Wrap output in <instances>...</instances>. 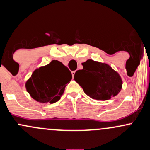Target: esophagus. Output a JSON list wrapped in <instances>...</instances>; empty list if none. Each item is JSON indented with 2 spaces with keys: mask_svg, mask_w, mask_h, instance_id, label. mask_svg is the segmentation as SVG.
Returning <instances> with one entry per match:
<instances>
[{
  "mask_svg": "<svg viewBox=\"0 0 150 150\" xmlns=\"http://www.w3.org/2000/svg\"><path fill=\"white\" fill-rule=\"evenodd\" d=\"M75 71H72V75H73V77H74V75H75Z\"/></svg>",
  "mask_w": 150,
  "mask_h": 150,
  "instance_id": "34e87169",
  "label": "esophagus"
}]
</instances>
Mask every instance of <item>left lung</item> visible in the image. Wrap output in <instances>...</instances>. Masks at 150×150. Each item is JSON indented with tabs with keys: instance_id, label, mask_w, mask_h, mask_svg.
<instances>
[{
	"instance_id": "8db88e82",
	"label": "left lung",
	"mask_w": 150,
	"mask_h": 150,
	"mask_svg": "<svg viewBox=\"0 0 150 150\" xmlns=\"http://www.w3.org/2000/svg\"><path fill=\"white\" fill-rule=\"evenodd\" d=\"M83 69L75 73L74 79L86 94L97 100L105 101L115 97L122 88L121 77L106 63L87 60Z\"/></svg>"
}]
</instances>
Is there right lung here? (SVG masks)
<instances>
[{"instance_id":"obj_1","label":"right lung","mask_w":150,"mask_h":150,"mask_svg":"<svg viewBox=\"0 0 150 150\" xmlns=\"http://www.w3.org/2000/svg\"><path fill=\"white\" fill-rule=\"evenodd\" d=\"M72 74L61 62L52 61L37 68L26 82V89L31 97L40 103L53 104L61 99Z\"/></svg>"}]
</instances>
